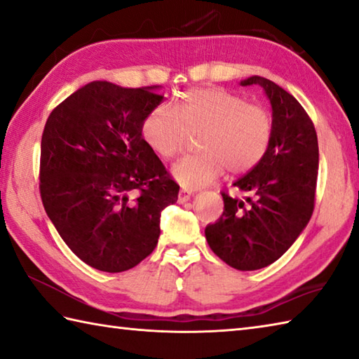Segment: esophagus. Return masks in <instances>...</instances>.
Instances as JSON below:
<instances>
[{
    "instance_id": "1",
    "label": "esophagus",
    "mask_w": 359,
    "mask_h": 359,
    "mask_svg": "<svg viewBox=\"0 0 359 359\" xmlns=\"http://www.w3.org/2000/svg\"><path fill=\"white\" fill-rule=\"evenodd\" d=\"M191 197H192V192L186 191V189H181L180 194H178V203H186V201L191 200Z\"/></svg>"
}]
</instances>
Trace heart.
Here are the masks:
<instances>
[{
  "instance_id": "b5f03b06",
  "label": "heart",
  "mask_w": 359,
  "mask_h": 359,
  "mask_svg": "<svg viewBox=\"0 0 359 359\" xmlns=\"http://www.w3.org/2000/svg\"><path fill=\"white\" fill-rule=\"evenodd\" d=\"M201 136V151L175 162L173 180L184 189H200L228 170L243 173L258 165L269 151L273 120L261 104L220 87H200L186 92L173 111L159 106L142 121V139L162 159H170L184 148L189 136Z\"/></svg>"
}]
</instances>
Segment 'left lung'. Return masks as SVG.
<instances>
[{"instance_id": "8db88e82", "label": "left lung", "mask_w": 359, "mask_h": 359, "mask_svg": "<svg viewBox=\"0 0 359 359\" xmlns=\"http://www.w3.org/2000/svg\"><path fill=\"white\" fill-rule=\"evenodd\" d=\"M252 84L272 106V142L259 164L233 184L252 197L241 201L223 192V214L205 229L212 252L238 270L267 267L297 241L313 215L319 168L317 134L302 104L267 78L241 81Z\"/></svg>"}]
</instances>
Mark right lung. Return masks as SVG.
Wrapping results in <instances>:
<instances>
[{"label":"right lung","mask_w":359,"mask_h":359,"mask_svg":"<svg viewBox=\"0 0 359 359\" xmlns=\"http://www.w3.org/2000/svg\"><path fill=\"white\" fill-rule=\"evenodd\" d=\"M92 81L54 109L40 147V195L54 228L81 261L130 270L158 245L161 212L180 186L142 139L164 97Z\"/></svg>","instance_id":"right-lung-1"}]
</instances>
